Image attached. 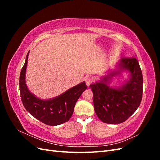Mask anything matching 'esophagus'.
<instances>
[{
    "label": "esophagus",
    "mask_w": 160,
    "mask_h": 160,
    "mask_svg": "<svg viewBox=\"0 0 160 160\" xmlns=\"http://www.w3.org/2000/svg\"><path fill=\"white\" fill-rule=\"evenodd\" d=\"M92 82H93V79H92L91 77H88V78H87L86 79H85V83H86V85H88V87L90 85V84L92 83Z\"/></svg>",
    "instance_id": "obj_1"
}]
</instances>
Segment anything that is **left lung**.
Returning a JSON list of instances; mask_svg holds the SVG:
<instances>
[{
	"label": "left lung",
	"instance_id": "obj_1",
	"mask_svg": "<svg viewBox=\"0 0 160 160\" xmlns=\"http://www.w3.org/2000/svg\"><path fill=\"white\" fill-rule=\"evenodd\" d=\"M123 70L130 71V79L120 88L109 87V79ZM89 88L93 91L94 109L99 119L109 124L124 122L137 110L142 99L143 75L137 59L122 58L117 71L111 72Z\"/></svg>",
	"mask_w": 160,
	"mask_h": 160
}]
</instances>
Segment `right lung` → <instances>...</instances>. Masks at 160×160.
<instances>
[{
	"label": "right lung",
	"instance_id": "obj_1",
	"mask_svg": "<svg viewBox=\"0 0 160 160\" xmlns=\"http://www.w3.org/2000/svg\"><path fill=\"white\" fill-rule=\"evenodd\" d=\"M28 52L19 78V88L24 107L34 118L47 125L55 126L68 122L73 113L76 102L88 88L85 82L78 84L55 98L40 99L31 93L25 83Z\"/></svg>",
	"mask_w": 160,
	"mask_h": 160
}]
</instances>
